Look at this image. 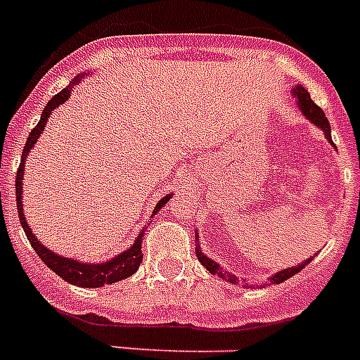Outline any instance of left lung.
Wrapping results in <instances>:
<instances>
[{"instance_id":"1","label":"left lung","mask_w":360,"mask_h":360,"mask_svg":"<svg viewBox=\"0 0 360 360\" xmlns=\"http://www.w3.org/2000/svg\"><path fill=\"white\" fill-rule=\"evenodd\" d=\"M291 95L297 98V104H298V108H300L302 115H304L307 120H311V122L315 124L316 128L322 129V131H324V135H326V139H328L329 143H331V146H335L333 141H331V126H329V122H328V117H326L324 111L320 110L315 102L311 101L309 91H307L306 87L300 86V84H297V86L291 89ZM198 234H199V232H195V243H198V245H195V256H198V259L201 262V265L207 269L208 273L217 274V276L223 278L225 282H231V283H234V285L241 283L240 276H236V274H232V273H229V271H225V269L217 264V262H214L212 258H208L207 255H203V252H201V249H199V236H198ZM311 259H313V258L304 259L300 265H295V267H288V269H282V271H278V273H274L273 276H271V282H273V283L285 282V280H289V278L295 276L297 273H300L302 269L306 267ZM247 285H249V283H247Z\"/></svg>"}]
</instances>
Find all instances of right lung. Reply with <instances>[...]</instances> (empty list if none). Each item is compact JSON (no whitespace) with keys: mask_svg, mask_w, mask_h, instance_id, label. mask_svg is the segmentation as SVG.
<instances>
[{"mask_svg":"<svg viewBox=\"0 0 360 360\" xmlns=\"http://www.w3.org/2000/svg\"><path fill=\"white\" fill-rule=\"evenodd\" d=\"M82 77L84 75H78V77L75 78L68 87H63L58 95L53 96V98L47 102V105H45L44 111H41L40 122L36 124L31 134H29L25 148H23V152H21V162L16 174V207H18V214H20L21 226H23V231H25L27 240L31 241V245L32 249L36 250V255L40 256L41 262H44L51 271H54V273L58 274L60 278H63L68 283L78 285V288H102V285H105V283H115V282H120V280H126V278H129L135 271H137L141 262H143V250L141 249H143V236H144V232H146V226H143V231L139 232L135 241L131 243V247L122 250V252L115 256V258L105 259V262H102V264H89V262L84 264V262H80V259L77 258H65V256L62 255H56V252H53L51 249H47L44 243H40L38 238L32 234L29 223H27L25 214H23V201H21L27 155H29V152L34 148V144L38 143L40 135L44 134L45 126H47V120H49V117L53 115V111L56 110L60 104L68 102V98L71 96L72 87L82 82ZM170 199H172V194L159 199V203L155 205V208H153V212L150 217L155 216V214L159 212V210H161V208L165 207Z\"/></svg>","mask_w":360,"mask_h":360,"instance_id":"right-lung-1","label":"right lung"}]
</instances>
